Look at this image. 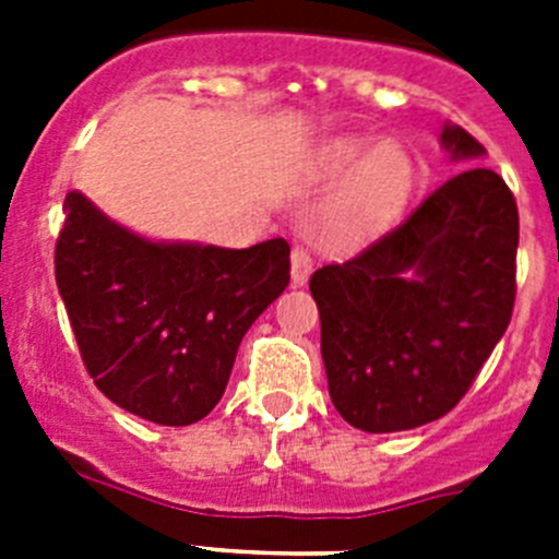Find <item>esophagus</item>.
Returning <instances> with one entry per match:
<instances>
[{
  "instance_id": "34e87169",
  "label": "esophagus",
  "mask_w": 559,
  "mask_h": 559,
  "mask_svg": "<svg viewBox=\"0 0 559 559\" xmlns=\"http://www.w3.org/2000/svg\"><path fill=\"white\" fill-rule=\"evenodd\" d=\"M310 271H313L310 251L302 243H296L294 251H290V283H294V288H302L308 283Z\"/></svg>"
}]
</instances>
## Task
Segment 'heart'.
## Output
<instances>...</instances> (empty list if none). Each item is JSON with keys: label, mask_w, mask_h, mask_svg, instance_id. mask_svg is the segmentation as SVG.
<instances>
[{"label": "heart", "mask_w": 559, "mask_h": 559, "mask_svg": "<svg viewBox=\"0 0 559 559\" xmlns=\"http://www.w3.org/2000/svg\"><path fill=\"white\" fill-rule=\"evenodd\" d=\"M319 170L324 179L353 176L333 206V229L358 237L386 224L412 190L414 167L400 145L369 147L360 140H335L322 151Z\"/></svg>", "instance_id": "obj_1"}]
</instances>
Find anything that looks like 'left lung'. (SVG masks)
Here are the masks:
<instances>
[{
    "mask_svg": "<svg viewBox=\"0 0 559 559\" xmlns=\"http://www.w3.org/2000/svg\"><path fill=\"white\" fill-rule=\"evenodd\" d=\"M442 147L456 162L487 153L459 126L442 128ZM515 254V195L496 170L471 165L360 254L316 271L310 294L341 417L369 433L445 417L510 324Z\"/></svg>",
    "mask_w": 559,
    "mask_h": 559,
    "instance_id": "8db88e82",
    "label": "left lung"
}]
</instances>
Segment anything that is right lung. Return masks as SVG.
<instances>
[{"label":"right lung","mask_w":559,"mask_h":559,"mask_svg":"<svg viewBox=\"0 0 559 559\" xmlns=\"http://www.w3.org/2000/svg\"><path fill=\"white\" fill-rule=\"evenodd\" d=\"M63 212L56 283L97 389L159 426L204 419L246 330L288 285L290 246L153 243L75 190Z\"/></svg>","instance_id":"1"}]
</instances>
